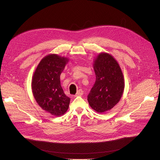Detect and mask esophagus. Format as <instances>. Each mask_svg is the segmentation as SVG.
<instances>
[{"label": "esophagus", "mask_w": 160, "mask_h": 160, "mask_svg": "<svg viewBox=\"0 0 160 160\" xmlns=\"http://www.w3.org/2000/svg\"><path fill=\"white\" fill-rule=\"evenodd\" d=\"M83 94V90L82 89H79V90H78L77 91V93H76V94L74 95L75 97H77V96H81Z\"/></svg>", "instance_id": "obj_1"}]
</instances>
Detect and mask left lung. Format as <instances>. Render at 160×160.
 <instances>
[{"label": "left lung", "instance_id": "1", "mask_svg": "<svg viewBox=\"0 0 160 160\" xmlns=\"http://www.w3.org/2000/svg\"><path fill=\"white\" fill-rule=\"evenodd\" d=\"M96 81L88 96V102L98 113L112 109L122 98L125 88L123 72L113 57L101 52L94 61Z\"/></svg>", "mask_w": 160, "mask_h": 160}]
</instances>
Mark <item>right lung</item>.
I'll use <instances>...</instances> for the list:
<instances>
[{"mask_svg": "<svg viewBox=\"0 0 160 160\" xmlns=\"http://www.w3.org/2000/svg\"><path fill=\"white\" fill-rule=\"evenodd\" d=\"M68 61L67 57L48 55L38 63L32 78V91L38 105L58 117L67 111L71 100L64 93L60 82V75Z\"/></svg>", "mask_w": 160, "mask_h": 160, "instance_id": "right-lung-1", "label": "right lung"}]
</instances>
